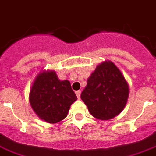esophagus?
Segmentation results:
<instances>
[{"mask_svg":"<svg viewBox=\"0 0 156 156\" xmlns=\"http://www.w3.org/2000/svg\"><path fill=\"white\" fill-rule=\"evenodd\" d=\"M76 94L77 98H78V99H80V90L76 91Z\"/></svg>","mask_w":156,"mask_h":156,"instance_id":"1","label":"esophagus"}]
</instances>
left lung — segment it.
Returning <instances> with one entry per match:
<instances>
[{
    "instance_id": "1",
    "label": "left lung",
    "mask_w": 156,
    "mask_h": 156,
    "mask_svg": "<svg viewBox=\"0 0 156 156\" xmlns=\"http://www.w3.org/2000/svg\"><path fill=\"white\" fill-rule=\"evenodd\" d=\"M128 94V85L121 71L113 62H105L88 78L80 98L93 117L108 120L123 110Z\"/></svg>"
}]
</instances>
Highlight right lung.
Segmentation results:
<instances>
[{
	"instance_id": "obj_1",
	"label": "right lung",
	"mask_w": 156,
	"mask_h": 156,
	"mask_svg": "<svg viewBox=\"0 0 156 156\" xmlns=\"http://www.w3.org/2000/svg\"><path fill=\"white\" fill-rule=\"evenodd\" d=\"M77 99L68 80H60L54 71H43L36 77L29 93V102L37 115L49 123L67 116Z\"/></svg>"
}]
</instances>
